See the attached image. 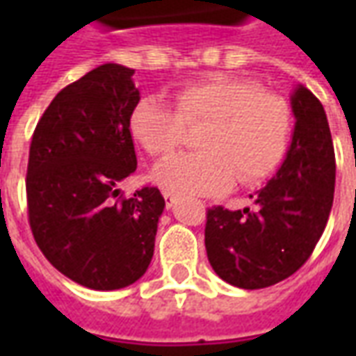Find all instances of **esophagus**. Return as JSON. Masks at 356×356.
Listing matches in <instances>:
<instances>
[{
    "instance_id": "1",
    "label": "esophagus",
    "mask_w": 356,
    "mask_h": 356,
    "mask_svg": "<svg viewBox=\"0 0 356 356\" xmlns=\"http://www.w3.org/2000/svg\"><path fill=\"white\" fill-rule=\"evenodd\" d=\"M163 200H165V206L168 208H173V204H175V196L171 193H163Z\"/></svg>"
}]
</instances>
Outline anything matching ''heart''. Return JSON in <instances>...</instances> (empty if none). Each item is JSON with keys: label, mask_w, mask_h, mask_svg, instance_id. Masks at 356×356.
<instances>
[{"label": "heart", "mask_w": 356, "mask_h": 356, "mask_svg": "<svg viewBox=\"0 0 356 356\" xmlns=\"http://www.w3.org/2000/svg\"><path fill=\"white\" fill-rule=\"evenodd\" d=\"M185 125H204L196 135L200 152L170 156L152 170V181L175 196H213L236 177L242 185L270 177L288 154L293 116L280 95L229 78L183 88L177 110L147 95L129 116L131 135L152 156L170 154L185 137Z\"/></svg>", "instance_id": "heart-1"}]
</instances>
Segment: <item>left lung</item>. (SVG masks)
<instances>
[{
  "label": "left lung",
  "instance_id": "obj_1",
  "mask_svg": "<svg viewBox=\"0 0 356 356\" xmlns=\"http://www.w3.org/2000/svg\"><path fill=\"white\" fill-rule=\"evenodd\" d=\"M296 125L276 175L250 194L254 209H208L206 252L219 278L259 290L291 276L313 254L328 223L336 156L324 106L298 86L290 95Z\"/></svg>",
  "mask_w": 356,
  "mask_h": 356
}]
</instances>
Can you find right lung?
<instances>
[{"mask_svg":"<svg viewBox=\"0 0 356 356\" xmlns=\"http://www.w3.org/2000/svg\"><path fill=\"white\" fill-rule=\"evenodd\" d=\"M133 68L106 63L66 86L35 125L28 219L53 267L91 290H120L147 273L165 202L156 186L122 198L137 170L129 131L140 101Z\"/></svg>","mask_w":356,"mask_h":356,"instance_id":"add662e5","label":"right lung"}]
</instances>
